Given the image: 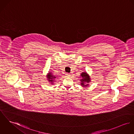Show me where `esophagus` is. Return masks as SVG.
<instances>
[{
    "instance_id": "34e87169",
    "label": "esophagus",
    "mask_w": 134,
    "mask_h": 134,
    "mask_svg": "<svg viewBox=\"0 0 134 134\" xmlns=\"http://www.w3.org/2000/svg\"><path fill=\"white\" fill-rule=\"evenodd\" d=\"M65 76H66V77H70L71 76V75H70V74H69V73H66V74H65Z\"/></svg>"
}]
</instances>
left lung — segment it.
Returning <instances> with one entry per match:
<instances>
[{"label":"left lung","mask_w":134,"mask_h":134,"mask_svg":"<svg viewBox=\"0 0 134 134\" xmlns=\"http://www.w3.org/2000/svg\"><path fill=\"white\" fill-rule=\"evenodd\" d=\"M80 77H81V79L80 80L81 81V85L82 86H87L89 85L88 83L91 81V78L90 76L87 74L86 72H82L80 75Z\"/></svg>","instance_id":"8db88e82"}]
</instances>
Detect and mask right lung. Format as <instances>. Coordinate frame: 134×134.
I'll use <instances>...</instances> for the list:
<instances>
[{"mask_svg":"<svg viewBox=\"0 0 134 134\" xmlns=\"http://www.w3.org/2000/svg\"><path fill=\"white\" fill-rule=\"evenodd\" d=\"M47 78L51 84H53L54 82H55V80L57 79V77L53 75L52 73H49L47 75Z\"/></svg>","mask_w":134,"mask_h":134,"instance_id":"obj_1","label":"right lung"}]
</instances>
